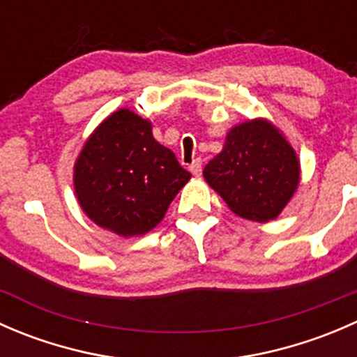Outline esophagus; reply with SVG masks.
Returning a JSON list of instances; mask_svg holds the SVG:
<instances>
[{
    "label": "esophagus",
    "mask_w": 357,
    "mask_h": 357,
    "mask_svg": "<svg viewBox=\"0 0 357 357\" xmlns=\"http://www.w3.org/2000/svg\"><path fill=\"white\" fill-rule=\"evenodd\" d=\"M190 171H192V174H195V176L202 174V160H200V158H197V160H193L192 164H190Z\"/></svg>",
    "instance_id": "esophagus-1"
}]
</instances>
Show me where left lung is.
I'll return each instance as SVG.
<instances>
[{"label": "left lung", "mask_w": 357, "mask_h": 357, "mask_svg": "<svg viewBox=\"0 0 357 357\" xmlns=\"http://www.w3.org/2000/svg\"><path fill=\"white\" fill-rule=\"evenodd\" d=\"M204 178L240 218L266 222L278 218L301 179L295 150L264 119L235 126Z\"/></svg>", "instance_id": "obj_1"}]
</instances>
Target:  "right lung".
<instances>
[{
  "label": "right lung",
  "instance_id": "add662e5",
  "mask_svg": "<svg viewBox=\"0 0 357 357\" xmlns=\"http://www.w3.org/2000/svg\"><path fill=\"white\" fill-rule=\"evenodd\" d=\"M192 178L152 135V122L121 109L93 131L74 165L79 205L100 228L139 236L164 219Z\"/></svg>",
  "mask_w": 357,
  "mask_h": 357
}]
</instances>
